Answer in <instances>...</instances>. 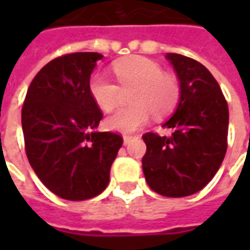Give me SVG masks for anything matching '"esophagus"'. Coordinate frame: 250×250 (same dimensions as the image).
I'll return each instance as SVG.
<instances>
[{"mask_svg": "<svg viewBox=\"0 0 250 250\" xmlns=\"http://www.w3.org/2000/svg\"><path fill=\"white\" fill-rule=\"evenodd\" d=\"M131 139H132V136L131 135H123V143H125V145H128V142H130Z\"/></svg>", "mask_w": 250, "mask_h": 250, "instance_id": "1", "label": "esophagus"}]
</instances>
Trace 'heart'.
Here are the masks:
<instances>
[{"mask_svg":"<svg viewBox=\"0 0 250 250\" xmlns=\"http://www.w3.org/2000/svg\"><path fill=\"white\" fill-rule=\"evenodd\" d=\"M112 71L118 80H109L96 73L89 79L88 89L99 108L105 112L116 107L120 88L131 89L127 107L119 108L105 119V127L118 132H132L141 128L150 119L167 116L177 107L181 96V87L177 77L163 72L158 62L147 57L130 56L114 62Z\"/></svg>","mask_w":250,"mask_h":250,"instance_id":"b5f03b06","label":"heart"}]
</instances>
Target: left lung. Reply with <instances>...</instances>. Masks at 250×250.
Here are the masks:
<instances>
[{
  "mask_svg": "<svg viewBox=\"0 0 250 250\" xmlns=\"http://www.w3.org/2000/svg\"><path fill=\"white\" fill-rule=\"evenodd\" d=\"M181 87L178 105L163 127L170 136L147 132L142 159L147 185L165 197H188L209 184L228 147L229 109L208 68L190 57L167 53Z\"/></svg>",
  "mask_w": 250,
  "mask_h": 250,
  "instance_id": "8db88e82",
  "label": "left lung"
}]
</instances>
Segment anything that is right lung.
I'll return each instance as SVG.
<instances>
[{
	"label": "right lung",
	"mask_w": 250,
	"mask_h": 250,
	"mask_svg": "<svg viewBox=\"0 0 250 250\" xmlns=\"http://www.w3.org/2000/svg\"><path fill=\"white\" fill-rule=\"evenodd\" d=\"M102 59L96 52H77L49 62L30 83L21 112L30 166L52 193L68 201L93 198L107 188L123 145L118 134L95 131L103 114L88 84Z\"/></svg>",
	"instance_id": "obj_1"
}]
</instances>
